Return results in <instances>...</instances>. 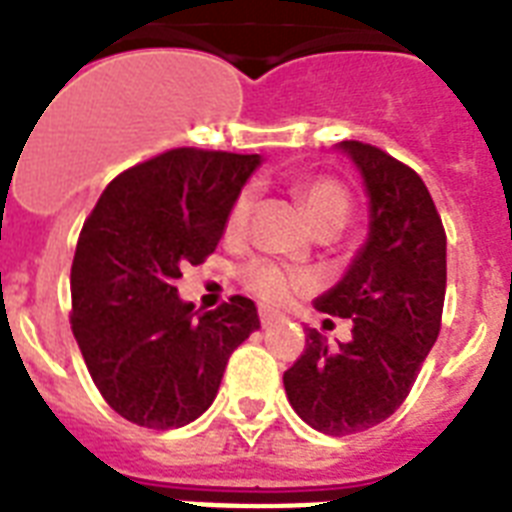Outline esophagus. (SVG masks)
Wrapping results in <instances>:
<instances>
[{"label": "esophagus", "mask_w": 512, "mask_h": 512, "mask_svg": "<svg viewBox=\"0 0 512 512\" xmlns=\"http://www.w3.org/2000/svg\"><path fill=\"white\" fill-rule=\"evenodd\" d=\"M259 320H261V326H272V323H280V320H283V315H280V312H272V310H261Z\"/></svg>", "instance_id": "obj_1"}]
</instances>
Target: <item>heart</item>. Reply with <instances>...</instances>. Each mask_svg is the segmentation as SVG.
Masks as SVG:
<instances>
[{"label": "heart", "mask_w": 512, "mask_h": 512, "mask_svg": "<svg viewBox=\"0 0 512 512\" xmlns=\"http://www.w3.org/2000/svg\"><path fill=\"white\" fill-rule=\"evenodd\" d=\"M301 208L307 213L312 229L315 227H339L342 229L350 219V192L334 178H307L296 186ZM251 213V194H237L232 208L227 213V235H240L248 224ZM245 288L264 301H285L291 291L299 285V275L291 269L280 267L275 261H251L243 269Z\"/></svg>", "instance_id": "heart-1"}]
</instances>
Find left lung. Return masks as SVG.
Listing matches in <instances>:
<instances>
[{"label": "left lung", "instance_id": "left-lung-1", "mask_svg": "<svg viewBox=\"0 0 512 512\" xmlns=\"http://www.w3.org/2000/svg\"><path fill=\"white\" fill-rule=\"evenodd\" d=\"M336 149L366 186L368 235L315 307L350 318L352 339L331 347L307 328V350L283 384L307 425L352 435L398 411L433 350L446 296V232L425 181L408 165L360 141Z\"/></svg>", "mask_w": 512, "mask_h": 512}]
</instances>
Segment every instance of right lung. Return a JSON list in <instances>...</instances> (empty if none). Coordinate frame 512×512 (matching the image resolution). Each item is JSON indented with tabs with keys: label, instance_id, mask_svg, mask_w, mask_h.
<instances>
[{
	"label": "right lung",
	"instance_id": "right-lung-1",
	"mask_svg": "<svg viewBox=\"0 0 512 512\" xmlns=\"http://www.w3.org/2000/svg\"><path fill=\"white\" fill-rule=\"evenodd\" d=\"M261 154L170 149L106 186L71 264V331L109 406L149 430L184 427L219 392L229 355L261 328L232 296L194 310L181 267L219 245L232 202Z\"/></svg>",
	"mask_w": 512,
	"mask_h": 512
}]
</instances>
